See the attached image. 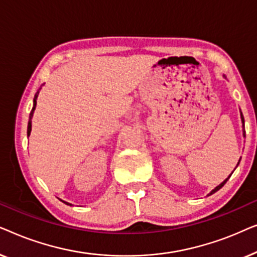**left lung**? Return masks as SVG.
I'll list each match as a JSON object with an SVG mask.
<instances>
[{
	"mask_svg": "<svg viewBox=\"0 0 257 257\" xmlns=\"http://www.w3.org/2000/svg\"><path fill=\"white\" fill-rule=\"evenodd\" d=\"M223 78H226V76H224L223 75ZM241 121H242V126H243V137H245V131H244V118H243V114H242V112H241ZM241 160V159H240ZM240 160H238V163H237V165L238 164H240ZM237 165H236V167H237ZM231 175V174H230ZM230 175H229V177H228L227 179H226V180H224V181H222V182H221V184L219 185V186H216V187L215 188H214V189H212V191H210V193H209V194H208V196L209 195H212V194H214V193H215V192H217V191H219V189L220 188H222L223 187V185L224 184H226V182L228 181V179H229L230 178Z\"/></svg>",
	"mask_w": 257,
	"mask_h": 257,
	"instance_id": "obj_1",
	"label": "left lung"
}]
</instances>
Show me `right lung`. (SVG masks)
I'll return each mask as SVG.
<instances>
[{"label": "right lung", "mask_w": 257, "mask_h": 257, "mask_svg": "<svg viewBox=\"0 0 257 257\" xmlns=\"http://www.w3.org/2000/svg\"><path fill=\"white\" fill-rule=\"evenodd\" d=\"M41 89H42V86L40 87V89H38V91L36 92V94H35V97H34V105H33V110H31V112H30V115H29V122H28V137L30 136V133H31V119H33V115H34V111H35V108H36V104H37V97H38V93H40V91H41ZM64 203H66V205H70V206H72L71 203H69V202H65V201H63Z\"/></svg>", "instance_id": "1"}]
</instances>
